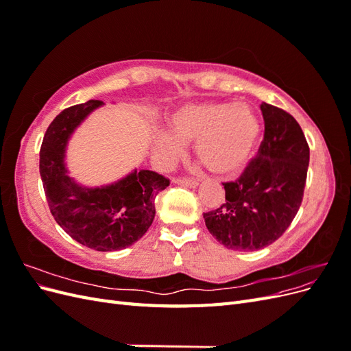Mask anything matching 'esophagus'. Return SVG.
Segmentation results:
<instances>
[{"instance_id": "obj_1", "label": "esophagus", "mask_w": 351, "mask_h": 351, "mask_svg": "<svg viewBox=\"0 0 351 351\" xmlns=\"http://www.w3.org/2000/svg\"><path fill=\"white\" fill-rule=\"evenodd\" d=\"M173 183L184 187H196L199 183L196 180H189V178H173Z\"/></svg>"}]
</instances>
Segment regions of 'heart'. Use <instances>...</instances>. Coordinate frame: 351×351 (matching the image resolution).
Masks as SVG:
<instances>
[{"label": "heart", "mask_w": 351, "mask_h": 351, "mask_svg": "<svg viewBox=\"0 0 351 351\" xmlns=\"http://www.w3.org/2000/svg\"><path fill=\"white\" fill-rule=\"evenodd\" d=\"M169 133L161 132L154 142L155 154L169 161L183 152V143L195 142V155L212 174L237 177L256 149L261 121L246 104L189 102L168 117Z\"/></svg>", "instance_id": "obj_1"}]
</instances>
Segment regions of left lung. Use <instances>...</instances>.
<instances>
[{
    "label": "left lung",
    "mask_w": 351,
    "mask_h": 351,
    "mask_svg": "<svg viewBox=\"0 0 351 351\" xmlns=\"http://www.w3.org/2000/svg\"><path fill=\"white\" fill-rule=\"evenodd\" d=\"M265 134L258 156L239 180L224 183L226 204L204 214L222 246L253 252L269 246L290 227L303 199L309 145L294 117L262 102Z\"/></svg>",
    "instance_id": "8db88e82"
}]
</instances>
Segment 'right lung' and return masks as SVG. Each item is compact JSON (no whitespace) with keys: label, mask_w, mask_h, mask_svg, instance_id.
Masks as SVG:
<instances>
[{"label":"right lung","mask_w":351,"mask_h":351,"mask_svg":"<svg viewBox=\"0 0 351 351\" xmlns=\"http://www.w3.org/2000/svg\"><path fill=\"white\" fill-rule=\"evenodd\" d=\"M102 105L92 99L56 117L40 146L39 173L57 224L83 246L114 252L142 239L155 218V197L169 186V180L149 169L134 168L111 184L88 187L69 176L66 151L70 137Z\"/></svg>","instance_id":"obj_1"}]
</instances>
